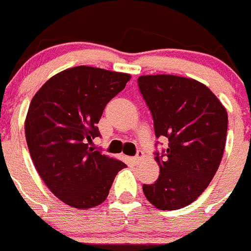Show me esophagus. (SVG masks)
Instances as JSON below:
<instances>
[{"mask_svg": "<svg viewBox=\"0 0 251 251\" xmlns=\"http://www.w3.org/2000/svg\"><path fill=\"white\" fill-rule=\"evenodd\" d=\"M142 158H144V152H142V151H139V152H137L136 156H135V157L131 158V161H132V162L135 163V165H136V163H139L140 161L142 160Z\"/></svg>", "mask_w": 251, "mask_h": 251, "instance_id": "esophagus-1", "label": "esophagus"}]
</instances>
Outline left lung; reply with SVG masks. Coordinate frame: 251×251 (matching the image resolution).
Masks as SVG:
<instances>
[{
	"instance_id": "obj_1",
	"label": "left lung",
	"mask_w": 251,
	"mask_h": 251,
	"mask_svg": "<svg viewBox=\"0 0 251 251\" xmlns=\"http://www.w3.org/2000/svg\"><path fill=\"white\" fill-rule=\"evenodd\" d=\"M137 83L156 136L168 139V149L154 157L158 179L142 189L157 209H179L204 192L221 165L228 112L208 86L194 79L156 74L141 75Z\"/></svg>"
}]
</instances>
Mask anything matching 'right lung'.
<instances>
[{"mask_svg":"<svg viewBox=\"0 0 251 251\" xmlns=\"http://www.w3.org/2000/svg\"><path fill=\"white\" fill-rule=\"evenodd\" d=\"M131 79L101 68H69L51 76L30 101L25 140L37 172L65 204L90 209L107 198L123 161L89 147L107 102Z\"/></svg>","mask_w":251,"mask_h":251,"instance_id":"obj_1","label":"right lung"}]
</instances>
